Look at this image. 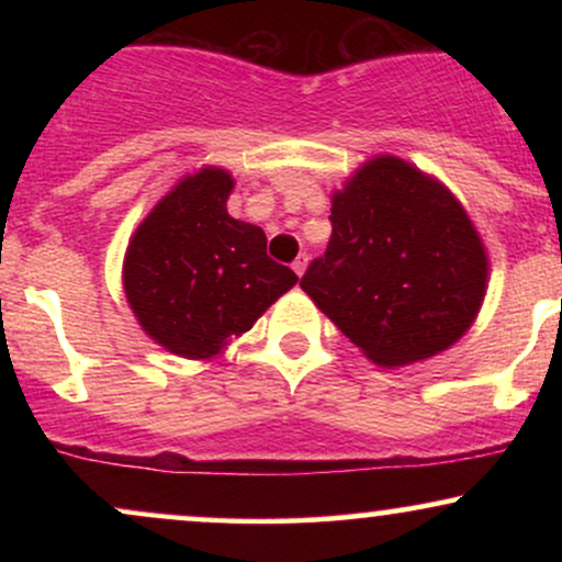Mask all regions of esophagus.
Returning a JSON list of instances; mask_svg holds the SVG:
<instances>
[{"mask_svg": "<svg viewBox=\"0 0 562 562\" xmlns=\"http://www.w3.org/2000/svg\"><path fill=\"white\" fill-rule=\"evenodd\" d=\"M306 267H308V256H306V254H301V256H299V259H295V261H293V272L301 277L303 272H306Z\"/></svg>", "mask_w": 562, "mask_h": 562, "instance_id": "34e87169", "label": "esophagus"}]
</instances>
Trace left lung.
<instances>
[{"label": "left lung", "mask_w": 562, "mask_h": 562, "mask_svg": "<svg viewBox=\"0 0 562 562\" xmlns=\"http://www.w3.org/2000/svg\"><path fill=\"white\" fill-rule=\"evenodd\" d=\"M333 235L301 288L367 359L447 351L486 295L488 259L462 203L396 156L367 160L333 195Z\"/></svg>", "instance_id": "left-lung-1"}]
</instances>
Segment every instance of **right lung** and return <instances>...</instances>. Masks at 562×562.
Returning <instances> with one entry per match:
<instances>
[{
    "label": "right lung",
    "mask_w": 562,
    "mask_h": 562,
    "mask_svg": "<svg viewBox=\"0 0 562 562\" xmlns=\"http://www.w3.org/2000/svg\"><path fill=\"white\" fill-rule=\"evenodd\" d=\"M232 187V173L216 166L187 173L128 240V306L177 357H216L299 282L269 259L261 227L227 214Z\"/></svg>",
    "instance_id": "right-lung-1"
}]
</instances>
